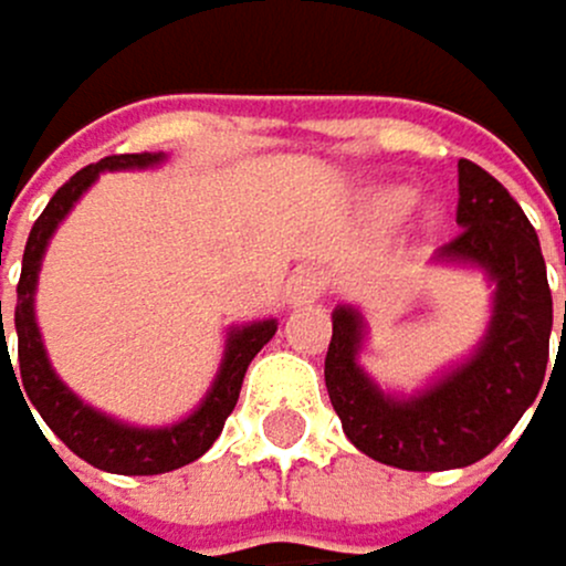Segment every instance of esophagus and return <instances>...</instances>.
Wrapping results in <instances>:
<instances>
[{
	"instance_id": "obj_1",
	"label": "esophagus",
	"mask_w": 566,
	"mask_h": 566,
	"mask_svg": "<svg viewBox=\"0 0 566 566\" xmlns=\"http://www.w3.org/2000/svg\"><path fill=\"white\" fill-rule=\"evenodd\" d=\"M322 294H326V280H322L315 269H301L286 280V301L290 304H312Z\"/></svg>"
}]
</instances>
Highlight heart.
Returning a JSON list of instances; mask_svg holds the SVG:
<instances>
[{
    "label": "heart",
    "instance_id": "obj_1",
    "mask_svg": "<svg viewBox=\"0 0 566 566\" xmlns=\"http://www.w3.org/2000/svg\"><path fill=\"white\" fill-rule=\"evenodd\" d=\"M403 205H407V195H403V190H397V195H389V198L382 201V212L397 216V212H403Z\"/></svg>",
    "mask_w": 566,
    "mask_h": 566
}]
</instances>
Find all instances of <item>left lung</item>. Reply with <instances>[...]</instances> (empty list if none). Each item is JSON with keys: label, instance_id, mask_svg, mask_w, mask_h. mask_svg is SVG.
<instances>
[{"label": "left lung", "instance_id": "1", "mask_svg": "<svg viewBox=\"0 0 566 566\" xmlns=\"http://www.w3.org/2000/svg\"><path fill=\"white\" fill-rule=\"evenodd\" d=\"M457 230L443 259L479 262L496 280V312L482 350L429 394L389 400L354 365L361 322L350 307L333 312L326 389L350 443L371 461L403 471L468 468L493 453L543 394L549 365L553 294L528 216L496 177L457 163ZM566 265V248H564ZM566 329V301H564ZM564 344L553 371L564 361ZM549 371V379H553ZM543 403V400H538ZM538 411V407H535Z\"/></svg>", "mask_w": 566, "mask_h": 566}]
</instances>
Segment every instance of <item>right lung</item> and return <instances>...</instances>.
I'll list each match as a JSON object with an SVG mask.
<instances>
[{"label": "right lung", "instance_id": "1", "mask_svg": "<svg viewBox=\"0 0 566 566\" xmlns=\"http://www.w3.org/2000/svg\"><path fill=\"white\" fill-rule=\"evenodd\" d=\"M151 163H159V155H151V151L105 155L102 163L73 172V177L52 195L45 212L38 216V222L31 227V237H28V248H23V269H20V283H17V315H13L17 368L10 361V347H6L0 301V376L2 371H10L17 389L24 386L20 390L23 407L31 400L38 407V415L45 418V426L60 436L81 461L95 464L102 471H116V475H163V471H177L190 461H198V457L219 439L230 411L237 407L240 382H244L251 357L269 344L272 333H276V322L272 318L254 322V326H244V329H233L212 394L205 397V403L195 415L172 429H127L113 418L91 411L87 403H81L60 379H55V371L49 368L45 347H41L38 326H34V283H38V265H41V254H45L49 237L63 222V216L73 209V201L95 184L102 169H127V166H151Z\"/></svg>", "mask_w": 566, "mask_h": 566}]
</instances>
